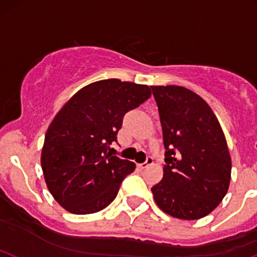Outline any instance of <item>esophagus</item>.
<instances>
[{
    "mask_svg": "<svg viewBox=\"0 0 257 257\" xmlns=\"http://www.w3.org/2000/svg\"><path fill=\"white\" fill-rule=\"evenodd\" d=\"M153 163H154V158H153V156L149 155V156H148V158H147V160L144 161V163L139 164V167H140V169H147V167L150 166V165L153 164Z\"/></svg>",
    "mask_w": 257,
    "mask_h": 257,
    "instance_id": "obj_1",
    "label": "esophagus"
}]
</instances>
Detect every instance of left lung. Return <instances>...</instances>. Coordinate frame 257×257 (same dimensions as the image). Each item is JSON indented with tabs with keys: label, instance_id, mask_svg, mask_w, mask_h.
<instances>
[{
	"label": "left lung",
	"instance_id": "1",
	"mask_svg": "<svg viewBox=\"0 0 257 257\" xmlns=\"http://www.w3.org/2000/svg\"><path fill=\"white\" fill-rule=\"evenodd\" d=\"M165 145L164 177L153 191L160 209L194 220L217 208L229 188L231 160L221 126L203 98L182 86H151Z\"/></svg>",
	"mask_w": 257,
	"mask_h": 257
}]
</instances>
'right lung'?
<instances>
[{"label": "right lung", "instance_id": "obj_1", "mask_svg": "<svg viewBox=\"0 0 257 257\" xmlns=\"http://www.w3.org/2000/svg\"><path fill=\"white\" fill-rule=\"evenodd\" d=\"M151 96L147 85L118 79L81 88L59 110L45 134L42 169L55 201L74 214L109 206L136 164L113 156L123 118Z\"/></svg>", "mask_w": 257, "mask_h": 257}]
</instances>
